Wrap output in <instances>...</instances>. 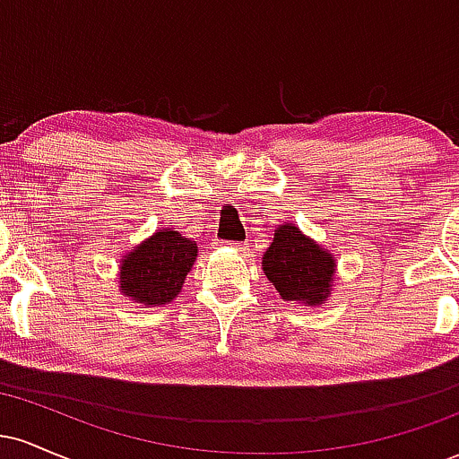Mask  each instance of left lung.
<instances>
[{
	"label": "left lung",
	"instance_id": "1",
	"mask_svg": "<svg viewBox=\"0 0 459 459\" xmlns=\"http://www.w3.org/2000/svg\"><path fill=\"white\" fill-rule=\"evenodd\" d=\"M263 272L284 302L324 307L334 281L336 259L296 224L284 222L273 230L272 246L263 255Z\"/></svg>",
	"mask_w": 459,
	"mask_h": 459
}]
</instances>
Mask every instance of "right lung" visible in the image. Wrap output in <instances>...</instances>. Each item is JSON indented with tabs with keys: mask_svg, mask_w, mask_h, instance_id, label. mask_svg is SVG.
I'll return each instance as SVG.
<instances>
[{
	"mask_svg": "<svg viewBox=\"0 0 459 459\" xmlns=\"http://www.w3.org/2000/svg\"><path fill=\"white\" fill-rule=\"evenodd\" d=\"M198 246L172 229H161L120 261V293L144 307H161L181 293Z\"/></svg>",
	"mask_w": 459,
	"mask_h": 459,
	"instance_id": "right-lung-1",
	"label": "right lung"
}]
</instances>
